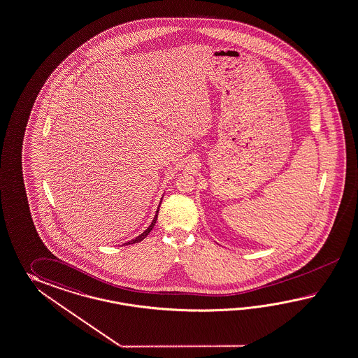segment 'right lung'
<instances>
[{
	"instance_id": "obj_1",
	"label": "right lung",
	"mask_w": 358,
	"mask_h": 358,
	"mask_svg": "<svg viewBox=\"0 0 358 358\" xmlns=\"http://www.w3.org/2000/svg\"><path fill=\"white\" fill-rule=\"evenodd\" d=\"M160 203H162V201H160ZM159 207H160V204H159ZM159 207H157V213H155V217H154V220H152V222L150 224V227L142 233V234H140L138 236H136L134 239H131V241H129V242H127L125 245H128V244H134V243H138V242H141V241H143L146 236L150 234V231L152 230V227H154V225H155V222H157V213H159Z\"/></svg>"
}]
</instances>
